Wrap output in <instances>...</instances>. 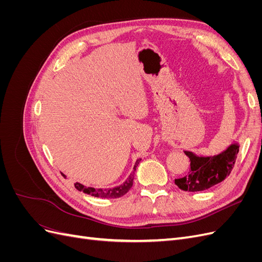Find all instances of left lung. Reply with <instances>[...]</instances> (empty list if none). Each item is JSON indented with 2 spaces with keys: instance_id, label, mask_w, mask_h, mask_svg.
<instances>
[{
  "instance_id": "obj_1",
  "label": "left lung",
  "mask_w": 262,
  "mask_h": 262,
  "mask_svg": "<svg viewBox=\"0 0 262 262\" xmlns=\"http://www.w3.org/2000/svg\"><path fill=\"white\" fill-rule=\"evenodd\" d=\"M238 152V144H232L221 154L208 157H199L186 150L190 158V168L185 177L175 179V184L189 192L203 191L217 185L229 176Z\"/></svg>"
}]
</instances>
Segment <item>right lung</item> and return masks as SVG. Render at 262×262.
I'll use <instances>...</instances> for the list:
<instances>
[{
    "mask_svg": "<svg viewBox=\"0 0 262 262\" xmlns=\"http://www.w3.org/2000/svg\"><path fill=\"white\" fill-rule=\"evenodd\" d=\"M141 162V158L136 162V165L133 167V171L130 173L129 178L126 179L122 185L115 187V188H108V189H95L91 187H85L78 182H75L74 186L78 190V191H83L87 194H91L96 198H105V199H116V198H120L124 195L133 186V179H134V173L137 170V166Z\"/></svg>",
    "mask_w": 262,
    "mask_h": 262,
    "instance_id": "add662e5",
    "label": "right lung"
}]
</instances>
